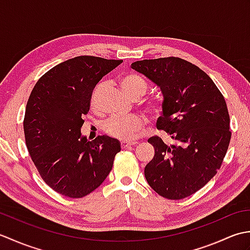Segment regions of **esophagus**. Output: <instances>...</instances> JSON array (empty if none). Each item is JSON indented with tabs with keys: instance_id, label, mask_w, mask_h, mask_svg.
<instances>
[{
	"instance_id": "esophagus-1",
	"label": "esophagus",
	"mask_w": 250,
	"mask_h": 250,
	"mask_svg": "<svg viewBox=\"0 0 250 250\" xmlns=\"http://www.w3.org/2000/svg\"><path fill=\"white\" fill-rule=\"evenodd\" d=\"M135 144H136L135 142H125V141H122V142L120 143L122 149H125V148H128V147L133 146V145H135Z\"/></svg>"
}]
</instances>
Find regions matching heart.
Here are the masks:
<instances>
[{
    "instance_id": "obj_1",
    "label": "heart",
    "mask_w": 250,
    "mask_h": 250,
    "mask_svg": "<svg viewBox=\"0 0 250 250\" xmlns=\"http://www.w3.org/2000/svg\"><path fill=\"white\" fill-rule=\"evenodd\" d=\"M122 89L131 98L140 99L147 93L148 83L142 76L135 73H128L120 78ZM95 105V100H92ZM145 109L153 118L159 117L163 111V103L160 100L153 99L145 103ZM146 121L140 115H129L125 117H111L104 125L106 134L121 141H131L141 133L144 129Z\"/></svg>"
}]
</instances>
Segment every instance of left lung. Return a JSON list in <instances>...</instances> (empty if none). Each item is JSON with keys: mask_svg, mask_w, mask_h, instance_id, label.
Here are the masks:
<instances>
[{"mask_svg": "<svg viewBox=\"0 0 250 250\" xmlns=\"http://www.w3.org/2000/svg\"><path fill=\"white\" fill-rule=\"evenodd\" d=\"M135 71L161 89L163 114L157 128L176 142L168 146L161 137L148 143L155 156L145 167L147 183L168 200L195 193L220 168L231 140L226 100L207 74L177 57L132 63Z\"/></svg>", "mask_w": 250, "mask_h": 250, "instance_id": "left-lung-1", "label": "left lung"}]
</instances>
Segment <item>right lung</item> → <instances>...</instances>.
I'll return each instance as SVG.
<instances>
[{
    "label": "right lung",
    "mask_w": 250,
    "mask_h": 250,
    "mask_svg": "<svg viewBox=\"0 0 250 250\" xmlns=\"http://www.w3.org/2000/svg\"><path fill=\"white\" fill-rule=\"evenodd\" d=\"M122 60L79 56L54 66L37 83L26 103L25 145L41 177L56 192L72 199L91 193L111 171L119 142L81 128L94 87Z\"/></svg>",
    "instance_id": "1"
}]
</instances>
